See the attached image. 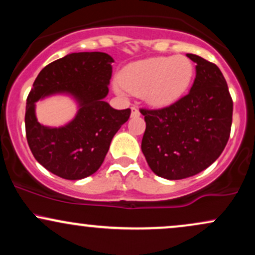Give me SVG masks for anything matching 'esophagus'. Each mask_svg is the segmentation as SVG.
Here are the masks:
<instances>
[{
    "mask_svg": "<svg viewBox=\"0 0 255 255\" xmlns=\"http://www.w3.org/2000/svg\"><path fill=\"white\" fill-rule=\"evenodd\" d=\"M139 115H140L139 109H137L136 107H131V116H133V118H136V116Z\"/></svg>",
    "mask_w": 255,
    "mask_h": 255,
    "instance_id": "obj_1",
    "label": "esophagus"
}]
</instances>
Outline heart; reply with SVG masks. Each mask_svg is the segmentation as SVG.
Wrapping results in <instances>:
<instances>
[{"label":"heart","instance_id":"1","mask_svg":"<svg viewBox=\"0 0 255 255\" xmlns=\"http://www.w3.org/2000/svg\"><path fill=\"white\" fill-rule=\"evenodd\" d=\"M194 74V64L188 57H153L126 67L116 89L120 93H142L148 103L164 105L182 97Z\"/></svg>","mask_w":255,"mask_h":255}]
</instances>
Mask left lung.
Listing matches in <instances>:
<instances>
[{
  "label": "left lung",
  "mask_w": 255,
  "mask_h": 255,
  "mask_svg": "<svg viewBox=\"0 0 255 255\" xmlns=\"http://www.w3.org/2000/svg\"><path fill=\"white\" fill-rule=\"evenodd\" d=\"M197 63L191 91L159 109L141 108L146 129L141 150L154 174L168 180L191 177L210 166L230 136L233 99L215 63L187 54Z\"/></svg>",
  "instance_id": "obj_1"
}]
</instances>
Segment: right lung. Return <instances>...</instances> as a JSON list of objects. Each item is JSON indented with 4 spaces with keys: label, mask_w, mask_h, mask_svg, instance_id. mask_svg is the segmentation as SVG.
<instances>
[{
    "label": "right lung",
    "mask_w": 255,
    "mask_h": 255,
    "mask_svg": "<svg viewBox=\"0 0 255 255\" xmlns=\"http://www.w3.org/2000/svg\"><path fill=\"white\" fill-rule=\"evenodd\" d=\"M113 62L105 52H74L49 63L34 80L26 101V137L37 162L52 174L66 180L95 174L116 131L129 119L130 109L116 110L104 102ZM60 92L74 95L81 109L64 128H44L36 121L34 103Z\"/></svg>",
    "instance_id": "1"
}]
</instances>
